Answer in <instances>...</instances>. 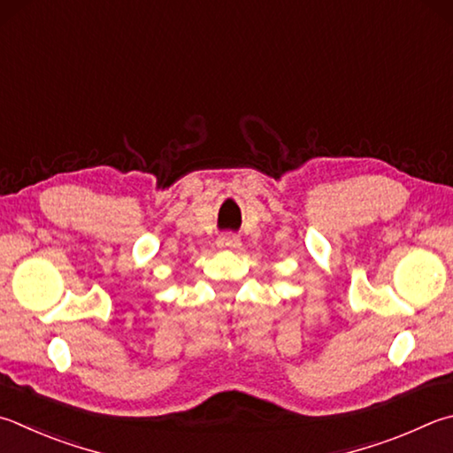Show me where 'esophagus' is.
Returning a JSON list of instances; mask_svg holds the SVG:
<instances>
[{"mask_svg": "<svg viewBox=\"0 0 453 453\" xmlns=\"http://www.w3.org/2000/svg\"><path fill=\"white\" fill-rule=\"evenodd\" d=\"M240 245H242L240 237L234 235V234H224V235H219V237H218V248H219V250L234 251V250L240 248Z\"/></svg>", "mask_w": 453, "mask_h": 453, "instance_id": "34e87169", "label": "esophagus"}]
</instances>
